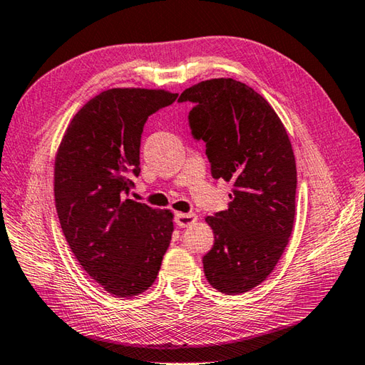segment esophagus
I'll use <instances>...</instances> for the list:
<instances>
[{"label":"esophagus","instance_id":"esophagus-1","mask_svg":"<svg viewBox=\"0 0 365 365\" xmlns=\"http://www.w3.org/2000/svg\"><path fill=\"white\" fill-rule=\"evenodd\" d=\"M196 220H197V217L195 215V213H177L175 215V223L180 227H188L191 225H195Z\"/></svg>","mask_w":365,"mask_h":365}]
</instances>
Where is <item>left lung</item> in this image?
<instances>
[{
    "instance_id": "left-lung-1",
    "label": "left lung",
    "mask_w": 365,
    "mask_h": 365,
    "mask_svg": "<svg viewBox=\"0 0 365 365\" xmlns=\"http://www.w3.org/2000/svg\"><path fill=\"white\" fill-rule=\"evenodd\" d=\"M191 133L205 142L213 178L232 182L227 209L207 217L213 247L204 274L225 294L262 283L287 248L296 215L297 173L291 140L266 99L234 78H210L185 90Z\"/></svg>"
}]
</instances>
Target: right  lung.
Listing matches in <instances>:
<instances>
[{"instance_id":"add662e5","label":"right lung","mask_w":365,"mask_h":365,"mask_svg":"<svg viewBox=\"0 0 365 365\" xmlns=\"http://www.w3.org/2000/svg\"><path fill=\"white\" fill-rule=\"evenodd\" d=\"M177 93L110 88L71 120L55 156V205L71 252L117 297L152 287L170 244L173 212L128 199L140 173L147 118Z\"/></svg>"}]
</instances>
